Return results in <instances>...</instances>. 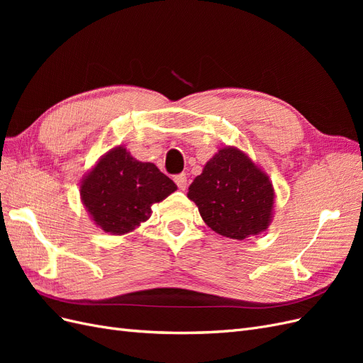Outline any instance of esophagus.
I'll return each mask as SVG.
<instances>
[{
  "label": "esophagus",
  "mask_w": 363,
  "mask_h": 363,
  "mask_svg": "<svg viewBox=\"0 0 363 363\" xmlns=\"http://www.w3.org/2000/svg\"><path fill=\"white\" fill-rule=\"evenodd\" d=\"M174 182L177 183V186H179V189H180V191H184L186 188H188V175H186V174H179V175H175V177H174Z\"/></svg>",
  "instance_id": "esophagus-1"
}]
</instances>
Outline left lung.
Segmentation results:
<instances>
[{
    "mask_svg": "<svg viewBox=\"0 0 363 363\" xmlns=\"http://www.w3.org/2000/svg\"><path fill=\"white\" fill-rule=\"evenodd\" d=\"M188 199L218 235L244 240L267 232L274 215L269 175L236 147H223L189 186Z\"/></svg>",
    "mask_w": 363,
    "mask_h": 363,
    "instance_id": "obj_1",
    "label": "left lung"
}]
</instances>
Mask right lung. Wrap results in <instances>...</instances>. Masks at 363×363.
<instances>
[{"label": "right lung", "mask_w": 363, "mask_h": 363, "mask_svg": "<svg viewBox=\"0 0 363 363\" xmlns=\"http://www.w3.org/2000/svg\"><path fill=\"white\" fill-rule=\"evenodd\" d=\"M177 191L155 163L139 162L124 145L103 155L80 182L84 208L98 228L125 235L151 216V206Z\"/></svg>", "instance_id": "obj_1"}]
</instances>
